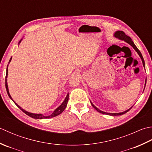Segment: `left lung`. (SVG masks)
Instances as JSON below:
<instances>
[{
  "instance_id": "obj_1",
  "label": "left lung",
  "mask_w": 152,
  "mask_h": 152,
  "mask_svg": "<svg viewBox=\"0 0 152 152\" xmlns=\"http://www.w3.org/2000/svg\"><path fill=\"white\" fill-rule=\"evenodd\" d=\"M114 36H115L116 38H118L120 40H122V41H125L126 42H127L128 44H129L130 45H131V46H132V48L134 49V50H136V52H137V53L138 54L139 56L140 57V58L142 59V64H143V66L144 67H145V63H144V58L143 57H142V55L141 54L140 51L138 50V49L137 48V46H136V45H134V43L133 42V41H132V39H131V37L127 36L126 35V34L124 33L123 31H116L115 33V34H114ZM145 84H146V80H145ZM91 103L92 104V106H93V107L95 108V110H96L98 112H100L102 114H106V115H123V114H125L126 113L127 111H129L131 109L132 107L130 108V109L126 110L125 111H123V112H121V113H106V112H104V111H102L101 110H100L98 109V108H97L92 103V102H91Z\"/></svg>"
}]
</instances>
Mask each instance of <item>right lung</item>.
I'll return each instance as SVG.
<instances>
[{"label": "right lung", "mask_w": 152, "mask_h": 152, "mask_svg": "<svg viewBox=\"0 0 152 152\" xmlns=\"http://www.w3.org/2000/svg\"><path fill=\"white\" fill-rule=\"evenodd\" d=\"M21 40H22V39H21V40H20V41L19 42V43H18V44H20V43L21 42ZM11 60H12V58H10V61H9L8 64L10 62ZM8 66H7V75H6V79H5V86H6V89H7V93H8V96L10 98L11 100H12V101H13V102H14V103L15 104V105H16V106H17L18 107H19L21 111H22L23 113H26V115H29V117H32V118H34V119H48V118H52V117H56V116H57V115H60V114L62 113L63 111H64V110L66 109V107L67 105V102H68V100H69V94H67L66 97V98H65L64 101L62 102V104H61L60 105V106H59L58 108H56V110L54 111V112L52 113L51 114V115H48V116L44 115H42V114H36V113H32L28 112V111H26V110H24L23 109H22V108H21L20 106H18V105L16 103H15V102L13 100V99L12 98V97H11V96H10V93H9V91H8V84H7Z\"/></svg>", "instance_id": "add662e5"}]
</instances>
